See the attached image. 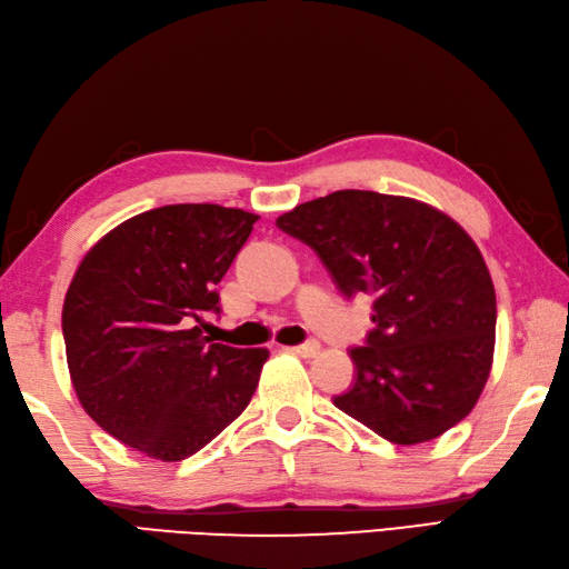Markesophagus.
I'll return each instance as SVG.
<instances>
[{
	"label": "esophagus",
	"mask_w": 569,
	"mask_h": 569,
	"mask_svg": "<svg viewBox=\"0 0 569 569\" xmlns=\"http://www.w3.org/2000/svg\"><path fill=\"white\" fill-rule=\"evenodd\" d=\"M288 350H291V353H296V356H301V358H313V356H318L320 346H318V340H308V343L291 346Z\"/></svg>",
	"instance_id": "obj_1"
}]
</instances>
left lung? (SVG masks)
I'll return each instance as SVG.
<instances>
[{"label":"left lung","instance_id":"1","mask_svg":"<svg viewBox=\"0 0 569 569\" xmlns=\"http://www.w3.org/2000/svg\"><path fill=\"white\" fill-rule=\"evenodd\" d=\"M340 293L373 296L356 383L336 408L396 446L442 436L475 408L495 350V286L460 223L408 196L333 191L278 216Z\"/></svg>","mask_w":569,"mask_h":569}]
</instances>
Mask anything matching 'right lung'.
I'll return each instance as SVG.
<instances>
[{
    "instance_id": "add662e5",
    "label": "right lung",
    "mask_w": 569,
    "mask_h": 569,
    "mask_svg": "<svg viewBox=\"0 0 569 569\" xmlns=\"http://www.w3.org/2000/svg\"><path fill=\"white\" fill-rule=\"evenodd\" d=\"M256 221L219 203L161 206L111 229L71 278V386L99 428L143 456H193L253 398L268 350L211 343L201 326Z\"/></svg>"
}]
</instances>
